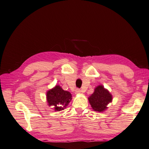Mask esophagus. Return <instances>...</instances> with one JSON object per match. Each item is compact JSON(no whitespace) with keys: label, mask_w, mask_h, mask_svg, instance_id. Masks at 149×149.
I'll list each match as a JSON object with an SVG mask.
<instances>
[{"label":"esophagus","mask_w":149,"mask_h":149,"mask_svg":"<svg viewBox=\"0 0 149 149\" xmlns=\"http://www.w3.org/2000/svg\"><path fill=\"white\" fill-rule=\"evenodd\" d=\"M81 93V91L80 90V89H78V88L76 89V91H75L76 94H80Z\"/></svg>","instance_id":"esophagus-1"}]
</instances>
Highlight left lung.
Returning a JSON list of instances; mask_svg holds the SVG:
<instances>
[{"label":"left lung","instance_id":"1","mask_svg":"<svg viewBox=\"0 0 149 149\" xmlns=\"http://www.w3.org/2000/svg\"><path fill=\"white\" fill-rule=\"evenodd\" d=\"M113 96L108 89L100 85L94 88L93 94L88 97L92 108L95 111L103 112L108 109V104L112 102Z\"/></svg>","mask_w":149,"mask_h":149}]
</instances>
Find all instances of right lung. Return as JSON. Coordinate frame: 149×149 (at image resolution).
<instances>
[{
  "instance_id": "1",
  "label": "right lung",
  "mask_w": 149,
  "mask_h": 149,
  "mask_svg": "<svg viewBox=\"0 0 149 149\" xmlns=\"http://www.w3.org/2000/svg\"><path fill=\"white\" fill-rule=\"evenodd\" d=\"M71 100L72 95L70 92L64 91L58 85L47 92V104L54 111L64 110Z\"/></svg>"
}]
</instances>
